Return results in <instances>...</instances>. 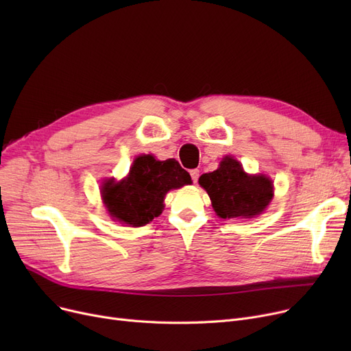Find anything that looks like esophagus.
<instances>
[{
    "mask_svg": "<svg viewBox=\"0 0 351 351\" xmlns=\"http://www.w3.org/2000/svg\"><path fill=\"white\" fill-rule=\"evenodd\" d=\"M191 178H192L193 183H196L197 179H199V171H197V169H192V171H191Z\"/></svg>",
    "mask_w": 351,
    "mask_h": 351,
    "instance_id": "34e87169",
    "label": "esophagus"
}]
</instances>
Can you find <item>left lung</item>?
<instances>
[{"label": "left lung", "mask_w": 351, "mask_h": 351, "mask_svg": "<svg viewBox=\"0 0 351 351\" xmlns=\"http://www.w3.org/2000/svg\"><path fill=\"white\" fill-rule=\"evenodd\" d=\"M216 215L222 219H250L265 212L273 197V182L266 175H247L242 163L225 156L213 172L199 178Z\"/></svg>", "instance_id": "1"}]
</instances>
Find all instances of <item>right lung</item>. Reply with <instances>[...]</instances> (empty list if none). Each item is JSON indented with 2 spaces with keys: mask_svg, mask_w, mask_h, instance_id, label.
Masks as SVG:
<instances>
[{
  "mask_svg": "<svg viewBox=\"0 0 351 351\" xmlns=\"http://www.w3.org/2000/svg\"><path fill=\"white\" fill-rule=\"evenodd\" d=\"M191 183V175L178 160H158L152 155H139L126 178L119 182L114 178L102 182L101 195L112 220L141 228L162 213L166 193Z\"/></svg>",
  "mask_w": 351,
  "mask_h": 351,
  "instance_id": "1",
  "label": "right lung"
}]
</instances>
